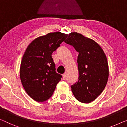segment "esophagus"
Masks as SVG:
<instances>
[{
  "label": "esophagus",
  "instance_id": "34e87169",
  "mask_svg": "<svg viewBox=\"0 0 127 127\" xmlns=\"http://www.w3.org/2000/svg\"><path fill=\"white\" fill-rule=\"evenodd\" d=\"M63 78L64 80H66V79H67V75H66V74H63Z\"/></svg>",
  "mask_w": 127,
  "mask_h": 127
}]
</instances>
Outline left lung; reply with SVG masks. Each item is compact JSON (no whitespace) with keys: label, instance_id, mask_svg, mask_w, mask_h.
I'll return each instance as SVG.
<instances>
[{"label":"left lung","instance_id":"1","mask_svg":"<svg viewBox=\"0 0 127 127\" xmlns=\"http://www.w3.org/2000/svg\"><path fill=\"white\" fill-rule=\"evenodd\" d=\"M64 41L79 53V78L71 86L72 91L81 103H91L103 91L108 79V64L105 53L93 40L77 32L69 33Z\"/></svg>","mask_w":127,"mask_h":127}]
</instances>
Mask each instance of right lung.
Listing matches in <instances>:
<instances>
[{
    "label": "right lung",
    "mask_w": 127,
    "mask_h": 127,
    "mask_svg": "<svg viewBox=\"0 0 127 127\" xmlns=\"http://www.w3.org/2000/svg\"><path fill=\"white\" fill-rule=\"evenodd\" d=\"M67 36L57 32L37 37L28 45L23 56L20 80L26 92L35 101L50 99L61 80L62 76L56 72L51 55Z\"/></svg>",
    "instance_id": "add662e5"
}]
</instances>
